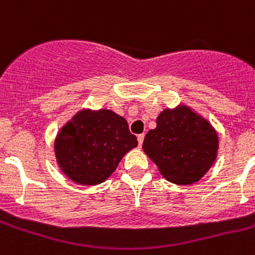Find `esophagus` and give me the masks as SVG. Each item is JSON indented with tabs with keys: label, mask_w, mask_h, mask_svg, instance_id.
<instances>
[{
	"label": "esophagus",
	"mask_w": 255,
	"mask_h": 255,
	"mask_svg": "<svg viewBox=\"0 0 255 255\" xmlns=\"http://www.w3.org/2000/svg\"><path fill=\"white\" fill-rule=\"evenodd\" d=\"M137 141H138V146H140V148H141V145H142V141H144V134H138L137 136Z\"/></svg>",
	"instance_id": "esophagus-1"
}]
</instances>
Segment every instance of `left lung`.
Masks as SVG:
<instances>
[{
  "mask_svg": "<svg viewBox=\"0 0 255 255\" xmlns=\"http://www.w3.org/2000/svg\"><path fill=\"white\" fill-rule=\"evenodd\" d=\"M217 148L214 127L187 106L163 110L142 142L161 174L177 185L199 181L216 160Z\"/></svg>",
  "mask_w": 255,
  "mask_h": 255,
  "instance_id": "left-lung-1",
  "label": "left lung"
}]
</instances>
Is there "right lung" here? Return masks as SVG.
<instances>
[{"label":"right lung","mask_w":255,"mask_h":255,"mask_svg":"<svg viewBox=\"0 0 255 255\" xmlns=\"http://www.w3.org/2000/svg\"><path fill=\"white\" fill-rule=\"evenodd\" d=\"M137 146L127 121L111 110H82L55 140L60 169L78 185H99L113 174L128 150Z\"/></svg>","instance_id":"1"}]
</instances>
